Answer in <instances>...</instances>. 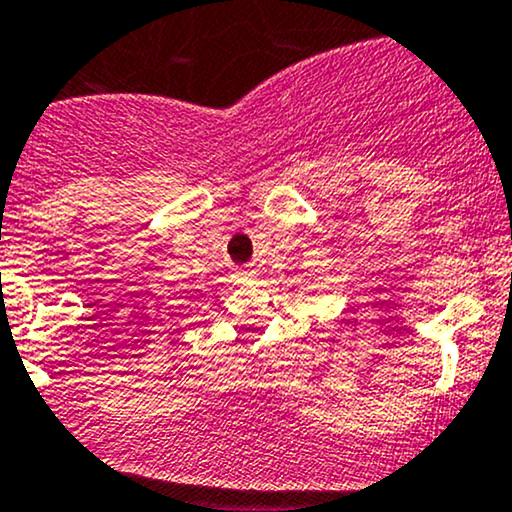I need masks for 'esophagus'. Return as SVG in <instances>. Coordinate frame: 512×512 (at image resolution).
<instances>
[{
	"label": "esophagus",
	"instance_id": "obj_1",
	"mask_svg": "<svg viewBox=\"0 0 512 512\" xmlns=\"http://www.w3.org/2000/svg\"><path fill=\"white\" fill-rule=\"evenodd\" d=\"M234 278L241 280V283H246V280H256V271H251V268L249 271H237L234 273Z\"/></svg>",
	"mask_w": 512,
	"mask_h": 512
}]
</instances>
